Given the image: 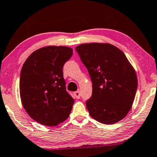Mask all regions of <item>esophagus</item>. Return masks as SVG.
<instances>
[{
    "label": "esophagus",
    "instance_id": "obj_1",
    "mask_svg": "<svg viewBox=\"0 0 157 157\" xmlns=\"http://www.w3.org/2000/svg\"><path fill=\"white\" fill-rule=\"evenodd\" d=\"M74 96L76 97V98L77 99H79L81 97V93H80V90H77V91L74 92Z\"/></svg>",
    "mask_w": 157,
    "mask_h": 157
}]
</instances>
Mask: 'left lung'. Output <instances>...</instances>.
Listing matches in <instances>:
<instances>
[{
	"label": "left lung",
	"mask_w": 157,
	"mask_h": 157,
	"mask_svg": "<svg viewBox=\"0 0 157 157\" xmlns=\"http://www.w3.org/2000/svg\"><path fill=\"white\" fill-rule=\"evenodd\" d=\"M76 50L92 81V95L86 101L90 116L106 124L123 119L137 88V75L125 54L108 43H86Z\"/></svg>",
	"instance_id": "left-lung-1"
}]
</instances>
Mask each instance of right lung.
Wrapping results in <instances>:
<instances>
[{
  "instance_id": "add662e5",
  "label": "right lung",
  "mask_w": 157,
  "mask_h": 157,
  "mask_svg": "<svg viewBox=\"0 0 157 157\" xmlns=\"http://www.w3.org/2000/svg\"><path fill=\"white\" fill-rule=\"evenodd\" d=\"M73 49L48 46L33 52L21 69L20 98L33 120L46 126H56L69 117L74 100L66 90L63 67Z\"/></svg>"
}]
</instances>
